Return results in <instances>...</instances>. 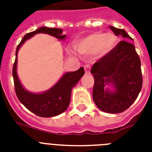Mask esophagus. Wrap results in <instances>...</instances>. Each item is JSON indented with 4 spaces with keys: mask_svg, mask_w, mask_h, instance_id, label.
<instances>
[{
    "mask_svg": "<svg viewBox=\"0 0 152 152\" xmlns=\"http://www.w3.org/2000/svg\"><path fill=\"white\" fill-rule=\"evenodd\" d=\"M84 70H85L86 73H89L91 71V66L89 64H86L84 65Z\"/></svg>",
    "mask_w": 152,
    "mask_h": 152,
    "instance_id": "esophagus-1",
    "label": "esophagus"
}]
</instances>
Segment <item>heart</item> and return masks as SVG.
Here are the masks:
<instances>
[{"mask_svg":"<svg viewBox=\"0 0 152 152\" xmlns=\"http://www.w3.org/2000/svg\"><path fill=\"white\" fill-rule=\"evenodd\" d=\"M118 44V39L112 32L93 33L83 39L76 45V49L81 53H95L101 56L108 54L115 48Z\"/></svg>","mask_w":152,"mask_h":152,"instance_id":"obj_1","label":"heart"}]
</instances>
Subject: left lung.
<instances>
[{"label": "left lung", "instance_id": "1", "mask_svg": "<svg viewBox=\"0 0 152 152\" xmlns=\"http://www.w3.org/2000/svg\"><path fill=\"white\" fill-rule=\"evenodd\" d=\"M110 27L117 36L131 39L125 30ZM140 67L134 45L125 41L95 62L91 70L95 80L92 96L99 110L121 113L134 102L142 88Z\"/></svg>", "mask_w": 152, "mask_h": 152}]
</instances>
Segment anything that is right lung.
<instances>
[{
  "mask_svg": "<svg viewBox=\"0 0 152 152\" xmlns=\"http://www.w3.org/2000/svg\"><path fill=\"white\" fill-rule=\"evenodd\" d=\"M63 30L60 28H50L42 27L34 31L25 34L18 45L15 51V60L13 64L12 76L14 79L15 94L20 102L23 106L34 114L42 118L55 117L62 113L69 107L71 99L72 90L84 75L83 67L77 71L68 72L49 90L40 93H34L26 90L17 75L18 51L25 42L33 37L34 34L43 33L55 37L58 40H64L65 34H62Z\"/></svg>",
  "mask_w": 152,
  "mask_h": 152,
  "instance_id": "add662e5",
  "label": "right lung"
}]
</instances>
